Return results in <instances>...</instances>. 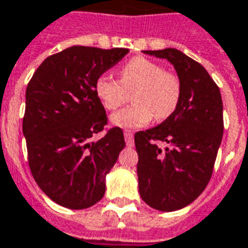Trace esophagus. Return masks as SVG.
<instances>
[{
  "label": "esophagus",
  "instance_id": "obj_1",
  "mask_svg": "<svg viewBox=\"0 0 248 248\" xmlns=\"http://www.w3.org/2000/svg\"><path fill=\"white\" fill-rule=\"evenodd\" d=\"M124 141H126V145L127 146H133L134 145V138H133V133L129 131V130H126L124 133Z\"/></svg>",
  "mask_w": 248,
  "mask_h": 248
}]
</instances>
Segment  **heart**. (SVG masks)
Segmentation results:
<instances>
[{"instance_id": "1", "label": "heart", "mask_w": 248, "mask_h": 248, "mask_svg": "<svg viewBox=\"0 0 248 248\" xmlns=\"http://www.w3.org/2000/svg\"><path fill=\"white\" fill-rule=\"evenodd\" d=\"M134 105L111 115V124L124 129L148 124L155 117L165 121L176 111L181 98V82L176 74L142 56L130 59L119 70V82L100 75L94 83V94L106 110H117L132 91Z\"/></svg>"}]
</instances>
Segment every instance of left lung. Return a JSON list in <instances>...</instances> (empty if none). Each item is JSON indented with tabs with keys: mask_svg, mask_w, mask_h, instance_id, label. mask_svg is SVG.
<instances>
[{
	"mask_svg": "<svg viewBox=\"0 0 248 248\" xmlns=\"http://www.w3.org/2000/svg\"><path fill=\"white\" fill-rule=\"evenodd\" d=\"M143 53L166 59L181 82L176 111L134 136L142 200L157 211L172 212L195 202L211 180L223 137V102L205 68L181 51L165 48Z\"/></svg>",
	"mask_w": 248,
	"mask_h": 248,
	"instance_id": "8db88e82",
	"label": "left lung"
}]
</instances>
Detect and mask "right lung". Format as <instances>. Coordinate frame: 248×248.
Listing matches in <instances>:
<instances>
[{"instance_id":"right-lung-1","label":"right lung","mask_w":248,"mask_h":248,"mask_svg":"<svg viewBox=\"0 0 248 248\" xmlns=\"http://www.w3.org/2000/svg\"><path fill=\"white\" fill-rule=\"evenodd\" d=\"M129 52L74 46L46 58L28 83L22 134L40 189L59 205L84 209L106 192V176L124 148V131L107 124L94 94L96 78Z\"/></svg>"}]
</instances>
